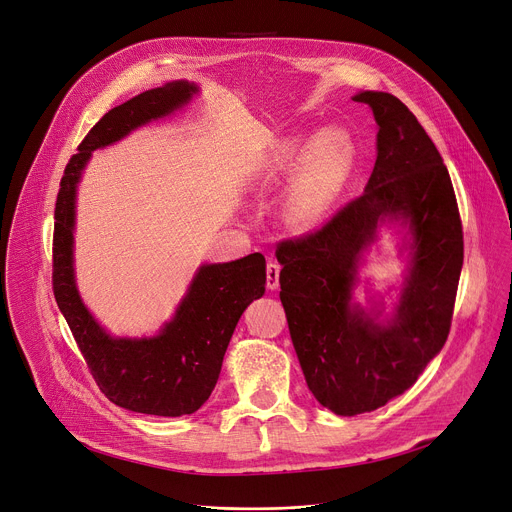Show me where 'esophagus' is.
<instances>
[{
  "mask_svg": "<svg viewBox=\"0 0 512 512\" xmlns=\"http://www.w3.org/2000/svg\"><path fill=\"white\" fill-rule=\"evenodd\" d=\"M278 276H280V264L278 262H268L266 264V287L270 291L278 289Z\"/></svg>",
  "mask_w": 512,
  "mask_h": 512,
  "instance_id": "obj_1",
  "label": "esophagus"
}]
</instances>
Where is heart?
Listing matches in <instances>:
<instances>
[{"label":"heart","mask_w":512,"mask_h":512,"mask_svg":"<svg viewBox=\"0 0 512 512\" xmlns=\"http://www.w3.org/2000/svg\"><path fill=\"white\" fill-rule=\"evenodd\" d=\"M303 152L299 140L285 142L276 158L282 164H291ZM354 164V146L350 138L339 130L321 132L301 162L299 173L295 177L291 197H289V213L301 225H311L327 211L335 195L346 183Z\"/></svg>","instance_id":"obj_1"}]
</instances>
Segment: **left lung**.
<instances>
[{"label": "left lung", "mask_w": 512, "mask_h": 512, "mask_svg": "<svg viewBox=\"0 0 512 512\" xmlns=\"http://www.w3.org/2000/svg\"><path fill=\"white\" fill-rule=\"evenodd\" d=\"M372 107L378 156L366 191L319 230L276 244L280 301L315 399L335 415L384 407L417 382L449 335L464 264L462 219L447 168L413 111L390 93L354 97ZM386 218L414 236L412 274L388 326L351 303L359 254Z\"/></svg>", "instance_id": "8db88e82"}]
</instances>
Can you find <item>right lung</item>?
<instances>
[{
  "label": "right lung",
  "instance_id": "right-lung-1",
  "mask_svg": "<svg viewBox=\"0 0 512 512\" xmlns=\"http://www.w3.org/2000/svg\"><path fill=\"white\" fill-rule=\"evenodd\" d=\"M195 91V85L175 81L109 109L67 162L54 207L52 291L87 368L111 403L158 417L191 415L209 399L240 315L264 295L266 260L256 252L234 262L203 266L175 319L166 323L160 335L113 339L85 309L75 287V189L95 148L168 116Z\"/></svg>",
  "mask_w": 512,
  "mask_h": 512
}]
</instances>
